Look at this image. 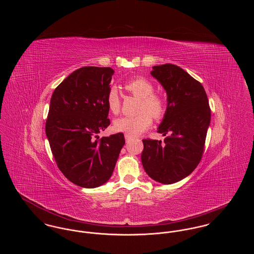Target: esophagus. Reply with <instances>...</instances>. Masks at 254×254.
<instances>
[{
	"mask_svg": "<svg viewBox=\"0 0 254 254\" xmlns=\"http://www.w3.org/2000/svg\"><path fill=\"white\" fill-rule=\"evenodd\" d=\"M125 138H126V141H127V142H128L129 140L133 139V137L131 136V135H129V134H127V133L125 134Z\"/></svg>",
	"mask_w": 254,
	"mask_h": 254,
	"instance_id": "obj_1",
	"label": "esophagus"
}]
</instances>
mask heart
Wrapping results in <instances>:
<instances>
[{"mask_svg": "<svg viewBox=\"0 0 254 254\" xmlns=\"http://www.w3.org/2000/svg\"><path fill=\"white\" fill-rule=\"evenodd\" d=\"M127 91L133 96L140 98L138 107L139 114L134 117H122L114 122V128L117 131L139 135L146 130L152 124L151 117L159 120L166 113L165 98L154 92V85L144 77H135L125 83ZM107 104L109 111L118 114L121 109V99L118 90L111 87L107 94Z\"/></svg>", "mask_w": 254, "mask_h": 254, "instance_id": "b5f03b06", "label": "heart"}]
</instances>
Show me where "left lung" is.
Returning a JSON list of instances; mask_svg holds the SVG:
<instances>
[{"mask_svg":"<svg viewBox=\"0 0 254 254\" xmlns=\"http://www.w3.org/2000/svg\"><path fill=\"white\" fill-rule=\"evenodd\" d=\"M151 75L163 85L168 107L158 132L164 140L144 139L142 164L150 178L173 184L189 176L200 163L210 123L205 89L183 68L166 64L152 67Z\"/></svg>","mask_w":254,"mask_h":254,"instance_id":"1","label":"left lung"}]
</instances>
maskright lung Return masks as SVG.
I'll return each instance as SVG.
<instances>
[{"mask_svg": "<svg viewBox=\"0 0 254 254\" xmlns=\"http://www.w3.org/2000/svg\"><path fill=\"white\" fill-rule=\"evenodd\" d=\"M114 70L85 66L68 75L50 100L46 134L62 173L73 184L93 189L109 181L125 137L99 139L110 124L107 94Z\"/></svg>", "mask_w": 254, "mask_h": 254, "instance_id": "obj_1", "label": "right lung"}]
</instances>
